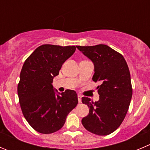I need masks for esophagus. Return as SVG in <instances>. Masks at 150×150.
<instances>
[{
    "label": "esophagus",
    "mask_w": 150,
    "mask_h": 150,
    "mask_svg": "<svg viewBox=\"0 0 150 150\" xmlns=\"http://www.w3.org/2000/svg\"><path fill=\"white\" fill-rule=\"evenodd\" d=\"M78 103H81V94H78Z\"/></svg>",
    "instance_id": "1"
}]
</instances>
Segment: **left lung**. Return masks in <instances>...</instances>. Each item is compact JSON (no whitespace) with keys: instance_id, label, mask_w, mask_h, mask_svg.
<instances>
[{"instance_id":"1","label":"left lung","mask_w":150,"mask_h":150,"mask_svg":"<svg viewBox=\"0 0 150 150\" xmlns=\"http://www.w3.org/2000/svg\"><path fill=\"white\" fill-rule=\"evenodd\" d=\"M76 47L94 63L93 81L101 83L98 101L82 97L89 113L81 122L94 134L109 135L120 127L130 106L133 88L128 66L122 55L105 45Z\"/></svg>"}]
</instances>
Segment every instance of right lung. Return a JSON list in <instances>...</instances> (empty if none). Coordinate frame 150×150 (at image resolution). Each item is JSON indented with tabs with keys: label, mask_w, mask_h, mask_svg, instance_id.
Segmentation results:
<instances>
[{
	"label": "right lung",
	"mask_w": 150,
	"mask_h": 150,
	"mask_svg": "<svg viewBox=\"0 0 150 150\" xmlns=\"http://www.w3.org/2000/svg\"><path fill=\"white\" fill-rule=\"evenodd\" d=\"M75 46L42 45L25 61L17 86L22 112L36 131L50 134L60 130L68 114L78 105L74 90L56 94L52 85L62 64L74 53Z\"/></svg>",
	"instance_id": "right-lung-1"
}]
</instances>
